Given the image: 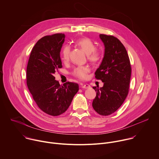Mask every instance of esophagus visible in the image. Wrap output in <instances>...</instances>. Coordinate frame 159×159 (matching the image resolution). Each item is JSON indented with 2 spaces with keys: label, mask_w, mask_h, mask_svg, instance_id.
<instances>
[{
  "label": "esophagus",
  "mask_w": 159,
  "mask_h": 159,
  "mask_svg": "<svg viewBox=\"0 0 159 159\" xmlns=\"http://www.w3.org/2000/svg\"><path fill=\"white\" fill-rule=\"evenodd\" d=\"M90 87V85L88 84H84L81 85V88H82V89H89Z\"/></svg>",
  "instance_id": "34e87169"
}]
</instances>
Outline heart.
<instances>
[{"label": "heart", "instance_id": "b5f03b06", "mask_svg": "<svg viewBox=\"0 0 159 159\" xmlns=\"http://www.w3.org/2000/svg\"><path fill=\"white\" fill-rule=\"evenodd\" d=\"M75 44L85 53L87 55L88 59L93 63L98 62L101 58V55L98 51L95 50V44L93 41L88 38H80L76 41ZM70 47L65 46L61 53V60L66 62L69 59ZM90 71L88 66H79L74 70L73 75L81 79H84L87 77V73Z\"/></svg>", "mask_w": 159, "mask_h": 159}]
</instances>
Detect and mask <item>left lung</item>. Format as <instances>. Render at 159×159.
I'll list each match as a JSON object with an SVG mask.
<instances>
[{
	"mask_svg": "<svg viewBox=\"0 0 159 159\" xmlns=\"http://www.w3.org/2000/svg\"><path fill=\"white\" fill-rule=\"evenodd\" d=\"M99 38L104 45V54L95 77L104 85L93 87L96 96L93 107L99 115L107 116L122 105L128 94L131 68L127 51L118 38L102 34Z\"/></svg>",
	"mask_w": 159,
	"mask_h": 159,
	"instance_id": "8db88e82",
	"label": "left lung"
}]
</instances>
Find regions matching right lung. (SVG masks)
<instances>
[{"label": "right lung", "instance_id": "right-lung-1", "mask_svg": "<svg viewBox=\"0 0 159 159\" xmlns=\"http://www.w3.org/2000/svg\"><path fill=\"white\" fill-rule=\"evenodd\" d=\"M65 38L58 33L38 40L27 66L26 82L33 99L40 109L54 116L67 110L79 89L78 84L70 82L60 85L53 76L62 67L60 54Z\"/></svg>", "mask_w": 159, "mask_h": 159}]
</instances>
